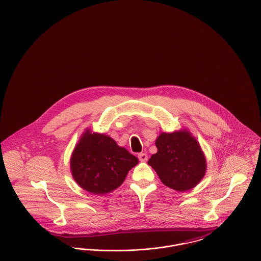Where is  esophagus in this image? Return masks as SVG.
<instances>
[{
  "label": "esophagus",
  "mask_w": 261,
  "mask_h": 261,
  "mask_svg": "<svg viewBox=\"0 0 261 261\" xmlns=\"http://www.w3.org/2000/svg\"><path fill=\"white\" fill-rule=\"evenodd\" d=\"M138 157H139V159L140 161H143V162L147 160V155H146L145 153H142V152H141V153H139Z\"/></svg>",
  "instance_id": "esophagus-1"
}]
</instances>
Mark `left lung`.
I'll return each mask as SVG.
<instances>
[{
  "mask_svg": "<svg viewBox=\"0 0 261 261\" xmlns=\"http://www.w3.org/2000/svg\"><path fill=\"white\" fill-rule=\"evenodd\" d=\"M157 152L148 164L164 185L176 191L195 187L206 172V159L196 139L188 132L161 134L156 139Z\"/></svg>",
  "mask_w": 261,
  "mask_h": 261,
  "instance_id": "left-lung-1",
  "label": "left lung"
}]
</instances>
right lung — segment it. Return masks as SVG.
<instances>
[{
  "mask_svg": "<svg viewBox=\"0 0 261 261\" xmlns=\"http://www.w3.org/2000/svg\"><path fill=\"white\" fill-rule=\"evenodd\" d=\"M139 160L114 139L87 132L71 157L75 181L86 191L103 195L122 185Z\"/></svg>",
  "mask_w": 261,
  "mask_h": 261,
  "instance_id": "right-lung-1",
  "label": "right lung"
}]
</instances>
